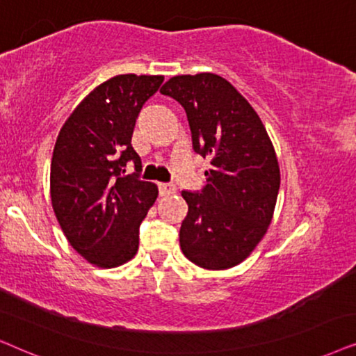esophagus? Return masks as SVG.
<instances>
[{"instance_id":"1","label":"esophagus","mask_w":356,"mask_h":356,"mask_svg":"<svg viewBox=\"0 0 356 356\" xmlns=\"http://www.w3.org/2000/svg\"><path fill=\"white\" fill-rule=\"evenodd\" d=\"M159 195L161 197H168V195H172V193L177 192V188H175L174 184H159Z\"/></svg>"}]
</instances>
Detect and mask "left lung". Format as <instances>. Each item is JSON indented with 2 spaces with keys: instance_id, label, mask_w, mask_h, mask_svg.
<instances>
[{
  "instance_id": "8db88e82",
  "label": "left lung",
  "mask_w": 356,
  "mask_h": 356,
  "mask_svg": "<svg viewBox=\"0 0 356 356\" xmlns=\"http://www.w3.org/2000/svg\"><path fill=\"white\" fill-rule=\"evenodd\" d=\"M161 94L184 107L193 149L211 164L200 193L182 191V252L202 268L236 267L273 218L280 165L272 140L248 99L215 73L172 76Z\"/></svg>"
}]
</instances>
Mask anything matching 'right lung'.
Instances as JSON below:
<instances>
[{
	"instance_id": "obj_1",
	"label": "right lung",
	"mask_w": 356,
	"mask_h": 356,
	"mask_svg": "<svg viewBox=\"0 0 356 356\" xmlns=\"http://www.w3.org/2000/svg\"><path fill=\"white\" fill-rule=\"evenodd\" d=\"M164 81L159 74H118L94 88L61 127L50 165V198L61 231L76 252L101 268L129 262L138 227L158 198L140 181L131 146L136 117ZM134 162L136 173L124 175Z\"/></svg>"
}]
</instances>
